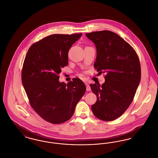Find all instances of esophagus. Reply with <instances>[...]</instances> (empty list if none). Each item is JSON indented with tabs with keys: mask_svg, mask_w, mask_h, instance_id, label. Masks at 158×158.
I'll use <instances>...</instances> for the list:
<instances>
[{
	"mask_svg": "<svg viewBox=\"0 0 158 158\" xmlns=\"http://www.w3.org/2000/svg\"><path fill=\"white\" fill-rule=\"evenodd\" d=\"M85 85H86V90L87 91H90V87L89 85V83L88 82H85Z\"/></svg>",
	"mask_w": 158,
	"mask_h": 158,
	"instance_id": "34e87169",
	"label": "esophagus"
}]
</instances>
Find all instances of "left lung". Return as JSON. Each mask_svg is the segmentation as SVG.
I'll return each mask as SVG.
<instances>
[{
    "label": "left lung",
    "mask_w": 158,
    "mask_h": 158,
    "mask_svg": "<svg viewBox=\"0 0 158 158\" xmlns=\"http://www.w3.org/2000/svg\"><path fill=\"white\" fill-rule=\"evenodd\" d=\"M95 44L97 59L94 68L105 73V82L90 84L97 95L92 105L94 115L101 120L113 121L124 113L132 102L141 78V67L135 49L110 31L85 34Z\"/></svg>",
    "instance_id": "left-lung-1"
}]
</instances>
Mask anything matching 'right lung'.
<instances>
[{
    "mask_svg": "<svg viewBox=\"0 0 158 158\" xmlns=\"http://www.w3.org/2000/svg\"><path fill=\"white\" fill-rule=\"evenodd\" d=\"M82 35L53 34L31 46L23 63L21 79L33 110L44 120L58 124L69 120L86 86L79 78L65 84L59 81L68 66V52Z\"/></svg>",
    "mask_w": 158,
    "mask_h": 158,
    "instance_id": "add662e5",
    "label": "right lung"
}]
</instances>
